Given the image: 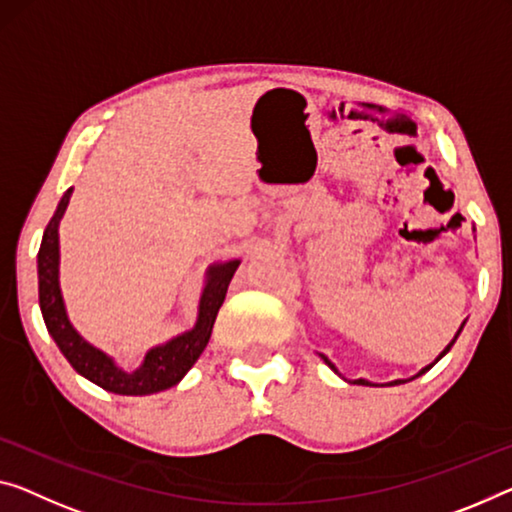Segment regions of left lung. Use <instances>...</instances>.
Instances as JSON below:
<instances>
[{
	"instance_id": "1",
	"label": "left lung",
	"mask_w": 512,
	"mask_h": 512,
	"mask_svg": "<svg viewBox=\"0 0 512 512\" xmlns=\"http://www.w3.org/2000/svg\"><path fill=\"white\" fill-rule=\"evenodd\" d=\"M465 322H467V320H465ZM465 322H462V325H460V329H458V334H455V336H453V341L446 345V348H444V352H442V355H439V357L435 359V364H437V361H439V359H442V357L446 355V352H448V350H451V345H453L455 341H458V336H460V332H462V327H465ZM320 359H322V361H325V364H327L329 368H332V371H334L336 375H341V373H338V368H336V366L332 364V361H329V359H327L325 355H320ZM430 368H432V364H430V366H426V368H421V371H419V373H416V375H412V377H410V380H414V377H419V375H423V373H426V371H430ZM343 380H345V377H343ZM410 380H393V382H389V387H396V384H403V382H410ZM355 382H357V384H364V387H375V384H371V382H368V380H361V377H359V380H355Z\"/></svg>"
}]
</instances>
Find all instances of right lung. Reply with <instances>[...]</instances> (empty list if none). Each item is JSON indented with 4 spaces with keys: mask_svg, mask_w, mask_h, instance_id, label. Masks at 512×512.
I'll use <instances>...</instances> for the list:
<instances>
[{
    "mask_svg": "<svg viewBox=\"0 0 512 512\" xmlns=\"http://www.w3.org/2000/svg\"><path fill=\"white\" fill-rule=\"evenodd\" d=\"M70 196H73V187L61 196L59 206L43 233L41 249H38V304H41L47 332L54 338L61 355L68 359V364L86 380L98 384L100 389L119 393V396H151V393L176 387L196 364L201 352L206 350L219 306L224 304L226 290H229L240 261L235 258V261L226 263H212L206 270L194 327L169 338L167 343L155 345L146 352L139 368L130 371L112 355H107L105 350L86 341L68 318L59 283V224L66 215Z\"/></svg>",
    "mask_w": 512,
    "mask_h": 512,
    "instance_id": "right-lung-1",
    "label": "right lung"
}]
</instances>
